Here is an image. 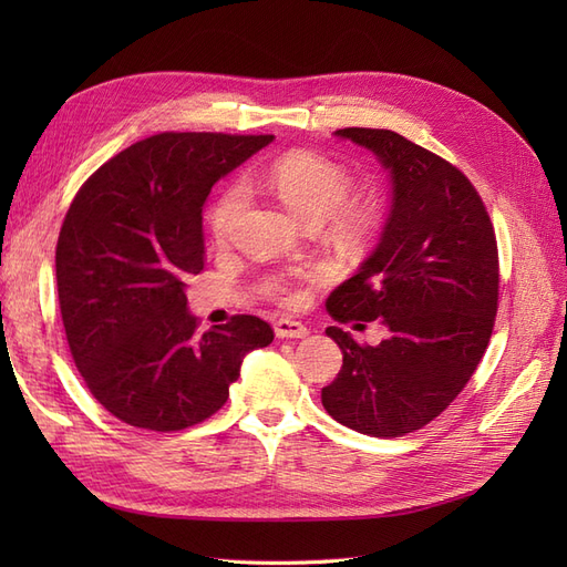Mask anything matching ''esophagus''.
<instances>
[{"label": "esophagus", "instance_id": "34e87169", "mask_svg": "<svg viewBox=\"0 0 567 567\" xmlns=\"http://www.w3.org/2000/svg\"><path fill=\"white\" fill-rule=\"evenodd\" d=\"M274 333H277V338H307L310 336L307 326L300 321H293V319H279L277 323H274Z\"/></svg>", "mask_w": 567, "mask_h": 567}]
</instances>
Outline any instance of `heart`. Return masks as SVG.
<instances>
[{
	"label": "heart",
	"instance_id": "heart-1",
	"mask_svg": "<svg viewBox=\"0 0 567 567\" xmlns=\"http://www.w3.org/2000/svg\"><path fill=\"white\" fill-rule=\"evenodd\" d=\"M262 179L271 192L279 196L286 208L302 221H323L326 217L333 215L336 227L352 236L362 234L371 227L373 213L369 205L346 203L352 188L350 175L340 165L323 156H317V153H286V156L277 158L265 169ZM244 203L246 188L241 184H231L219 194L208 217L213 236L217 241H221V238L229 234L236 215L244 208ZM274 293L286 302H296L302 298L298 290L288 286H277Z\"/></svg>",
	"mask_w": 567,
	"mask_h": 567
}]
</instances>
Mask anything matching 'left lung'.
Returning a JSON list of instances; mask_svg holds the SVG:
<instances>
[{"label": "left lung", "mask_w": 567, "mask_h": 567, "mask_svg": "<svg viewBox=\"0 0 567 567\" xmlns=\"http://www.w3.org/2000/svg\"><path fill=\"white\" fill-rule=\"evenodd\" d=\"M333 134L388 169L390 213L326 312L342 323L379 319L390 336L362 348L329 326L342 369L321 404L357 433L400 437L447 409L487 350L499 300L496 238L473 184L447 161L390 130Z\"/></svg>", "instance_id": "1"}]
</instances>
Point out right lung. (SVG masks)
<instances>
[{"mask_svg": "<svg viewBox=\"0 0 567 567\" xmlns=\"http://www.w3.org/2000/svg\"><path fill=\"white\" fill-rule=\"evenodd\" d=\"M271 134L163 132L84 182L56 246L59 305L75 367L111 414L146 431L210 419L244 357L274 340L250 315L200 333L186 279L203 269V203Z\"/></svg>", "mask_w": 567, "mask_h": 567, "instance_id": "right-lung-1", "label": "right lung"}]
</instances>
